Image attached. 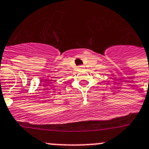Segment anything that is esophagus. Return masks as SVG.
Wrapping results in <instances>:
<instances>
[{"instance_id": "obj_1", "label": "esophagus", "mask_w": 149, "mask_h": 149, "mask_svg": "<svg viewBox=\"0 0 149 149\" xmlns=\"http://www.w3.org/2000/svg\"><path fill=\"white\" fill-rule=\"evenodd\" d=\"M79 68L80 69H82V68H84V66H83V65H80Z\"/></svg>"}]
</instances>
